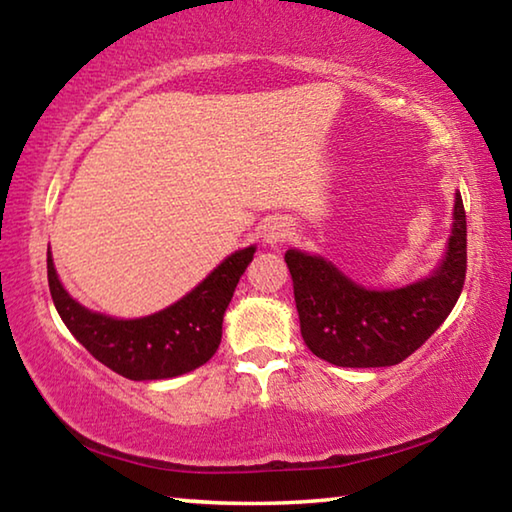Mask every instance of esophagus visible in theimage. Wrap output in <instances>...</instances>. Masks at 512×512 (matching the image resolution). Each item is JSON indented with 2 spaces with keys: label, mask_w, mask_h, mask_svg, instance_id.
Segmentation results:
<instances>
[{
  "label": "esophagus",
  "mask_w": 512,
  "mask_h": 512,
  "mask_svg": "<svg viewBox=\"0 0 512 512\" xmlns=\"http://www.w3.org/2000/svg\"><path fill=\"white\" fill-rule=\"evenodd\" d=\"M289 235H291V225L284 219L266 221L264 228H262V239H264V244H268V246L282 244L284 239H289Z\"/></svg>",
  "instance_id": "1"
}]
</instances>
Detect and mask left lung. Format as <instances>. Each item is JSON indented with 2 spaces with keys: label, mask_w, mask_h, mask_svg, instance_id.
I'll list each match as a JSON object with an SVG mask.
<instances>
[{
  "label": "left lung",
  "mask_w": 512,
  "mask_h": 512,
  "mask_svg": "<svg viewBox=\"0 0 512 512\" xmlns=\"http://www.w3.org/2000/svg\"><path fill=\"white\" fill-rule=\"evenodd\" d=\"M452 235L440 264L400 289H370L323 255L284 253L293 280L300 332L316 357L343 368H386L404 361L445 323L463 291L467 223L454 196Z\"/></svg>",
  "instance_id": "obj_1"
}]
</instances>
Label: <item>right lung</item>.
<instances>
[{"label":"right lung","mask_w":512,"mask_h":512,"mask_svg":"<svg viewBox=\"0 0 512 512\" xmlns=\"http://www.w3.org/2000/svg\"><path fill=\"white\" fill-rule=\"evenodd\" d=\"M257 246L235 250L183 298L155 314L115 318L69 296L47 250L49 291L69 332L103 366L133 381L171 379L210 361L219 350L223 316Z\"/></svg>","instance_id":"obj_1"}]
</instances>
